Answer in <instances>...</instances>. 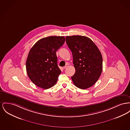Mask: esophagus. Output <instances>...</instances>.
<instances>
[{
    "instance_id": "obj_1",
    "label": "esophagus",
    "mask_w": 130,
    "mask_h": 130,
    "mask_svg": "<svg viewBox=\"0 0 130 130\" xmlns=\"http://www.w3.org/2000/svg\"><path fill=\"white\" fill-rule=\"evenodd\" d=\"M68 66H69V64L67 63V64H66V65H65L64 67H63V68L64 69H66V68H67Z\"/></svg>"
}]
</instances>
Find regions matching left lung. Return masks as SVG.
I'll use <instances>...</instances> for the list:
<instances>
[{"mask_svg":"<svg viewBox=\"0 0 130 130\" xmlns=\"http://www.w3.org/2000/svg\"><path fill=\"white\" fill-rule=\"evenodd\" d=\"M66 42L72 52L76 70L71 76L74 84L82 89L90 87L98 80L103 70V58L99 48L86 36H66Z\"/></svg>","mask_w":130,"mask_h":130,"instance_id":"1","label":"left lung"}]
</instances>
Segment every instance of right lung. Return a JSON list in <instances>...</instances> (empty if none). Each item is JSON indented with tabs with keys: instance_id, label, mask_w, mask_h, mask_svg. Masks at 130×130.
Returning <instances> with one entry per match:
<instances>
[{
	"instance_id": "obj_1",
	"label": "right lung",
	"mask_w": 130,
	"mask_h": 130,
	"mask_svg": "<svg viewBox=\"0 0 130 130\" xmlns=\"http://www.w3.org/2000/svg\"><path fill=\"white\" fill-rule=\"evenodd\" d=\"M65 41L63 36H49L39 40L31 48L26 62V72L37 86L46 89L56 83L61 70L56 52Z\"/></svg>"
}]
</instances>
